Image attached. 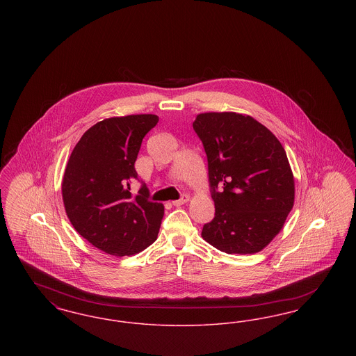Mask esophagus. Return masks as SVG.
Wrapping results in <instances>:
<instances>
[{"label": "esophagus", "mask_w": 356, "mask_h": 356, "mask_svg": "<svg viewBox=\"0 0 356 356\" xmlns=\"http://www.w3.org/2000/svg\"><path fill=\"white\" fill-rule=\"evenodd\" d=\"M188 202H189V196H188V195H183L179 200H175V202H172V204H173L175 207H180V205L188 203Z\"/></svg>", "instance_id": "esophagus-1"}]
</instances>
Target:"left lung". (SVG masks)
Listing matches in <instances>:
<instances>
[{"label":"left lung","mask_w":356,"mask_h":356,"mask_svg":"<svg viewBox=\"0 0 356 356\" xmlns=\"http://www.w3.org/2000/svg\"><path fill=\"white\" fill-rule=\"evenodd\" d=\"M193 129L208 157L215 202L202 237L225 254L260 252L283 229L295 202L283 145L263 124L236 112L200 113Z\"/></svg>","instance_id":"8db88e82"}]
</instances>
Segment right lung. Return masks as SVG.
Instances as JSON below:
<instances>
[{
    "label": "right lung",
    "instance_id": "obj_1",
    "mask_svg": "<svg viewBox=\"0 0 356 356\" xmlns=\"http://www.w3.org/2000/svg\"><path fill=\"white\" fill-rule=\"evenodd\" d=\"M156 115L109 118L90 127L70 153L61 193L73 228L92 245L113 256H132L157 238L164 205L148 189L131 193L141 141Z\"/></svg>",
    "mask_w": 356,
    "mask_h": 356
}]
</instances>
